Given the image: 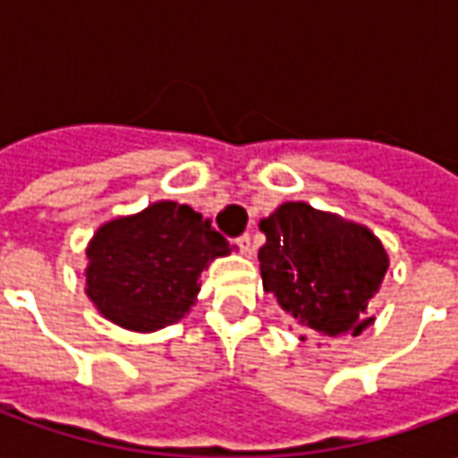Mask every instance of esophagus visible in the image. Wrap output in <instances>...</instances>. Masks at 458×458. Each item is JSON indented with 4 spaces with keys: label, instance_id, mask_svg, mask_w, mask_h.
Instances as JSON below:
<instances>
[{
    "label": "esophagus",
    "instance_id": "obj_1",
    "mask_svg": "<svg viewBox=\"0 0 458 458\" xmlns=\"http://www.w3.org/2000/svg\"><path fill=\"white\" fill-rule=\"evenodd\" d=\"M233 242H235V248H238L242 255H250V252H252V240H250L248 233H245V235H238Z\"/></svg>",
    "mask_w": 458,
    "mask_h": 458
}]
</instances>
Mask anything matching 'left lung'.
Segmentation results:
<instances>
[{"label":"left lung","instance_id":"obj_1","mask_svg":"<svg viewBox=\"0 0 458 458\" xmlns=\"http://www.w3.org/2000/svg\"><path fill=\"white\" fill-rule=\"evenodd\" d=\"M262 287L309 331L358 336L387 272L380 240L358 223L307 203H284L259 223Z\"/></svg>","mask_w":458,"mask_h":458}]
</instances>
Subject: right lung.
Masks as SVG:
<instances>
[{
  "mask_svg": "<svg viewBox=\"0 0 458 458\" xmlns=\"http://www.w3.org/2000/svg\"><path fill=\"white\" fill-rule=\"evenodd\" d=\"M228 240L191 206L159 200L105 223L88 245V297L105 318L130 331H157L183 318L210 259Z\"/></svg>",
  "mask_w": 458,
  "mask_h": 458,
  "instance_id": "right-lung-1",
  "label": "right lung"
}]
</instances>
